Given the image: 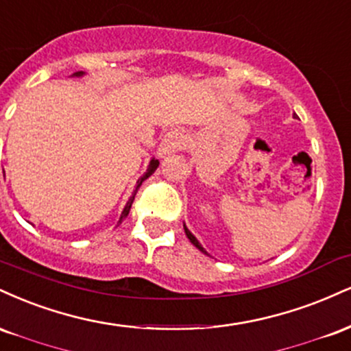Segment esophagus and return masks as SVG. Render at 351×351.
<instances>
[{
  "label": "esophagus",
  "mask_w": 351,
  "mask_h": 351,
  "mask_svg": "<svg viewBox=\"0 0 351 351\" xmlns=\"http://www.w3.org/2000/svg\"><path fill=\"white\" fill-rule=\"evenodd\" d=\"M185 146V134L184 131L174 130L171 133L164 136V139L159 144V156L164 158V156L174 154V152L184 149Z\"/></svg>",
  "instance_id": "34e87169"
}]
</instances>
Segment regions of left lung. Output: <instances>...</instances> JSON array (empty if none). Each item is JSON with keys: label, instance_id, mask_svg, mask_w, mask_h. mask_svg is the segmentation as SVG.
<instances>
[{"label": "left lung", "instance_id": "1", "mask_svg": "<svg viewBox=\"0 0 351 351\" xmlns=\"http://www.w3.org/2000/svg\"><path fill=\"white\" fill-rule=\"evenodd\" d=\"M292 117H294V118H298V114H292ZM184 232H185V234H187V238H189V240H191V243H192V245L193 246H195V248L197 250H199V251H202V253H204V254H207V251H205L204 250V246H202L200 245V243H199V240H197V238L195 237H193V234L191 233V230H189L187 228V226H185V223H184Z\"/></svg>", "mask_w": 351, "mask_h": 351}]
</instances>
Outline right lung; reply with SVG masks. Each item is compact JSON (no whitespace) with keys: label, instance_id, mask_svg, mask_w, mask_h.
I'll use <instances>...</instances> for the list:
<instances>
[{"label":"right lung","instance_id":"add662e5","mask_svg":"<svg viewBox=\"0 0 351 351\" xmlns=\"http://www.w3.org/2000/svg\"><path fill=\"white\" fill-rule=\"evenodd\" d=\"M84 75H85V72H75V73H72V77H84ZM158 166H159V160L156 159V158H152V159L149 160V166H147L146 172H144V174H143V176L139 177V179H138V182H136V185H134V191H133V193H131V197H130V199H128L126 205H125V208H123L121 215H119V220H118V223H121V221L125 220V218L128 217V213H130V208H131V205H133V200H134V195H136V192H138V189L141 187V184L144 182V180L147 179V177H151L152 174H154V172H156V169H158Z\"/></svg>","mask_w":351,"mask_h":351}]
</instances>
